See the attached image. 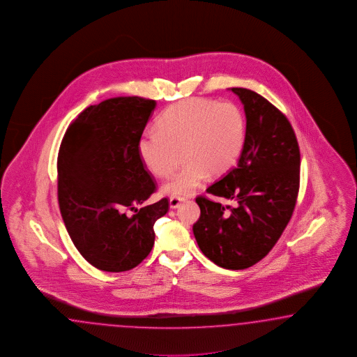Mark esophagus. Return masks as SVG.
Segmentation results:
<instances>
[{
  "mask_svg": "<svg viewBox=\"0 0 357 357\" xmlns=\"http://www.w3.org/2000/svg\"><path fill=\"white\" fill-rule=\"evenodd\" d=\"M185 201V197H180V195H172L169 199V207L171 208H177L183 202Z\"/></svg>",
  "mask_w": 357,
  "mask_h": 357,
  "instance_id": "34e87169",
  "label": "esophagus"
}]
</instances>
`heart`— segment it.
I'll use <instances>...</instances> for the list:
<instances>
[{
	"mask_svg": "<svg viewBox=\"0 0 357 357\" xmlns=\"http://www.w3.org/2000/svg\"><path fill=\"white\" fill-rule=\"evenodd\" d=\"M138 142V153L151 174L174 171L183 151L185 162L165 183L168 194H189L208 174L227 172L246 142V116L237 103L190 98L168 107Z\"/></svg>",
	"mask_w": 357,
	"mask_h": 357,
	"instance_id": "obj_1",
	"label": "heart"
}]
</instances>
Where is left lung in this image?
Instances as JSON below:
<instances>
[{
  "label": "left lung",
  "mask_w": 357,
  "mask_h": 357,
  "mask_svg": "<svg viewBox=\"0 0 357 357\" xmlns=\"http://www.w3.org/2000/svg\"><path fill=\"white\" fill-rule=\"evenodd\" d=\"M246 114V142L238 163L199 195L192 231L202 252L225 269H246L273 248L293 216L301 151L290 121L260 94L231 88Z\"/></svg>",
  "instance_id": "obj_1"
}]
</instances>
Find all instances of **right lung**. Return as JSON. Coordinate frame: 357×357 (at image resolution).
I'll return each instance as SVG.
<instances>
[{"mask_svg": "<svg viewBox=\"0 0 357 357\" xmlns=\"http://www.w3.org/2000/svg\"><path fill=\"white\" fill-rule=\"evenodd\" d=\"M156 102L116 97L80 112L58 153V203L82 257L105 272L137 266L154 246L168 198L138 210L155 192L138 142Z\"/></svg>", "mask_w": 357, "mask_h": 357, "instance_id": "add662e5", "label": "right lung"}]
</instances>
